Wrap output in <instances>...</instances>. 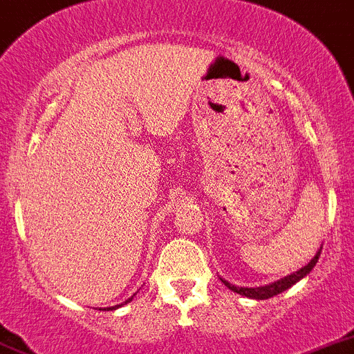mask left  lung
Here are the masks:
<instances>
[{
	"mask_svg": "<svg viewBox=\"0 0 354 354\" xmlns=\"http://www.w3.org/2000/svg\"><path fill=\"white\" fill-rule=\"evenodd\" d=\"M322 248H319L318 253H316V255H315V259H313L311 262L307 263V266H304L302 269L297 270V272H293V274H290V276L281 277L279 281L270 283V285L257 286V288H243V286L230 285L229 281H225V279H222V277H220V279H222V283L227 286V288L232 290V292H236V293H239V295L248 297V299H255V300L270 299V297H274V295H277V293H283V292H285V290H288L290 286H293V285H295V283H299L300 279H302V277H306L307 274L311 272L313 267H315L316 262H318L319 253H322Z\"/></svg>",
	"mask_w": 354,
	"mask_h": 354,
	"instance_id": "obj_1",
	"label": "left lung"
}]
</instances>
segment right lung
<instances>
[{
	"mask_svg": "<svg viewBox=\"0 0 354 354\" xmlns=\"http://www.w3.org/2000/svg\"><path fill=\"white\" fill-rule=\"evenodd\" d=\"M131 300H132V297H131V299H129V300H125L124 304L131 302ZM124 304H118V306H113V307H106V309H104V311H115V309H118V307H122V306H124ZM99 311H101V309H99Z\"/></svg>",
	"mask_w": 354,
	"mask_h": 354,
	"instance_id": "1",
	"label": "right lung"
}]
</instances>
